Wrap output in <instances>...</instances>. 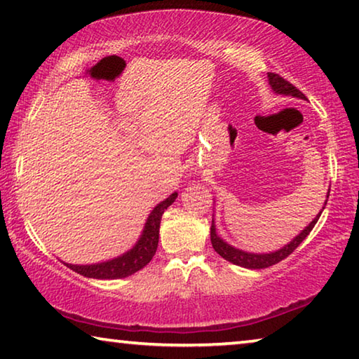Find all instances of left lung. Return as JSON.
Wrapping results in <instances>:
<instances>
[{"label":"left lung","mask_w":359,"mask_h":359,"mask_svg":"<svg viewBox=\"0 0 359 359\" xmlns=\"http://www.w3.org/2000/svg\"><path fill=\"white\" fill-rule=\"evenodd\" d=\"M269 79H270L271 89L275 90L276 94L294 95V97L305 99L302 90H299L292 83H289L287 79H284L283 76L278 75V73H269ZM329 191H331V189H329ZM329 191H327V198H329ZM324 206H326V204H324ZM321 212H323V210H321ZM321 212L318 214L316 217L313 219L311 224L306 226V229L302 233H300L299 236H295L294 240L287 244V246H284L283 249H280V251L271 252V254H249V252L240 251V249L231 248L230 244H226L224 240H220V238L217 236V233H215V226H214V220H212V225H210V243H212V248L215 249V252L222 255V257H224L225 260L231 262V264L244 266V269H251V270L269 269V266L275 265V264H278V262L286 259L287 255H291L295 251V249L300 246V243H302L305 238L310 235L313 226L316 225V222H318V219H320Z\"/></svg>","instance_id":"left-lung-1"}]
</instances>
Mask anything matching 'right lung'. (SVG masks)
Instances as JSON below:
<instances>
[{"mask_svg":"<svg viewBox=\"0 0 359 359\" xmlns=\"http://www.w3.org/2000/svg\"><path fill=\"white\" fill-rule=\"evenodd\" d=\"M175 198H177V193H172L168 200L159 203L158 206L151 210L139 243L135 244L129 252L121 255V257L95 265H65L73 271L79 273V275L95 278V280H118V278H126L129 275H134L135 271H139L144 269L145 265H149V262L153 259V255H155L159 240V224H161L163 212L175 201Z\"/></svg>","mask_w":359,"mask_h":359,"instance_id":"add662e5","label":"right lung"}]
</instances>
